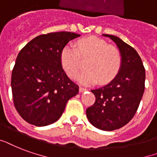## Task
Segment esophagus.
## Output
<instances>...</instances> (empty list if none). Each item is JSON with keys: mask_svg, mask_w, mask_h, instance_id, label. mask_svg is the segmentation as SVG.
Listing matches in <instances>:
<instances>
[{"mask_svg": "<svg viewBox=\"0 0 157 157\" xmlns=\"http://www.w3.org/2000/svg\"><path fill=\"white\" fill-rule=\"evenodd\" d=\"M87 90V88H83V87H79V92L80 93H83V92L86 91Z\"/></svg>", "mask_w": 157, "mask_h": 157, "instance_id": "34e87169", "label": "esophagus"}]
</instances>
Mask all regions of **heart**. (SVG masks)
<instances>
[{"mask_svg": "<svg viewBox=\"0 0 157 157\" xmlns=\"http://www.w3.org/2000/svg\"><path fill=\"white\" fill-rule=\"evenodd\" d=\"M86 62V70L75 78L83 84L90 85L98 81L107 83L113 79L122 65L120 52L98 37H88L78 42V49L73 44H67L60 52V61L64 71L74 78L83 67L82 59Z\"/></svg>", "mask_w": 157, "mask_h": 157, "instance_id": "b5f03b06", "label": "heart"}]
</instances>
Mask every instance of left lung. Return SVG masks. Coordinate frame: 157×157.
<instances>
[{
    "label": "left lung",
    "mask_w": 157,
    "mask_h": 157,
    "mask_svg": "<svg viewBox=\"0 0 157 157\" xmlns=\"http://www.w3.org/2000/svg\"><path fill=\"white\" fill-rule=\"evenodd\" d=\"M102 35L117 44L122 57V65L110 83L91 90L96 101L87 108L86 115L95 128L113 131L128 123L136 113L144 93L146 72L135 49L117 36Z\"/></svg>",
    "instance_id": "left-lung-1"
}]
</instances>
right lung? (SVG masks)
I'll list each match as a JSON object with an SVG mask.
<instances>
[{"label": "right lung", "mask_w": 157, "mask_h": 157, "mask_svg": "<svg viewBox=\"0 0 157 157\" xmlns=\"http://www.w3.org/2000/svg\"><path fill=\"white\" fill-rule=\"evenodd\" d=\"M79 36L66 31L39 35L18 54L11 89L16 110L27 122L36 127L54 123L62 116L68 100L78 94V86L63 69L60 52Z\"/></svg>", "instance_id": "obj_1"}]
</instances>
